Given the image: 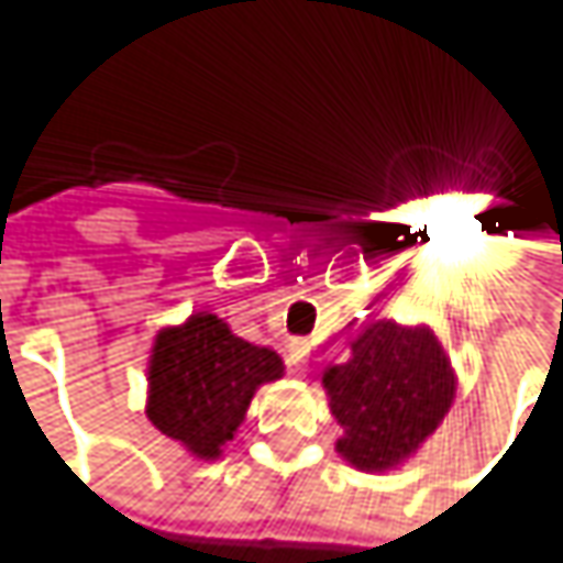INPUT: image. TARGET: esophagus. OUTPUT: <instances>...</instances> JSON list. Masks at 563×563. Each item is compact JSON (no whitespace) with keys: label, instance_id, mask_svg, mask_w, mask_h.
<instances>
[{"label":"esophagus","instance_id":"esophagus-1","mask_svg":"<svg viewBox=\"0 0 563 563\" xmlns=\"http://www.w3.org/2000/svg\"><path fill=\"white\" fill-rule=\"evenodd\" d=\"M286 358H289V365H292L296 372H302V365H306V358H309V342H306V339H292V342L286 345Z\"/></svg>","mask_w":563,"mask_h":563}]
</instances>
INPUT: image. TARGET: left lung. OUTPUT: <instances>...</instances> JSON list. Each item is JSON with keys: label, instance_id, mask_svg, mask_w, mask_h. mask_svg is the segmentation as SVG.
<instances>
[{"label": "left lung", "instance_id": "8db88e82", "mask_svg": "<svg viewBox=\"0 0 563 563\" xmlns=\"http://www.w3.org/2000/svg\"><path fill=\"white\" fill-rule=\"evenodd\" d=\"M342 427L339 453L358 470H391L443 420L453 372L430 329L375 322L352 342V358L322 375Z\"/></svg>", "mask_w": 563, "mask_h": 563}]
</instances>
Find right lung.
<instances>
[{
    "label": "right lung",
    "instance_id": "right-lung-1",
    "mask_svg": "<svg viewBox=\"0 0 563 563\" xmlns=\"http://www.w3.org/2000/svg\"><path fill=\"white\" fill-rule=\"evenodd\" d=\"M280 375L277 352L251 345L231 335L218 316L198 312L156 335L146 413L185 450L214 460L241 427L254 391Z\"/></svg>",
    "mask_w": 563,
    "mask_h": 563
}]
</instances>
